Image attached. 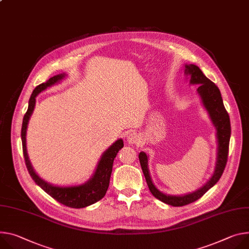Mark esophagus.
<instances>
[{
    "label": "esophagus",
    "instance_id": "obj_1",
    "mask_svg": "<svg viewBox=\"0 0 249 249\" xmlns=\"http://www.w3.org/2000/svg\"><path fill=\"white\" fill-rule=\"evenodd\" d=\"M127 143L130 145H134V144H140L141 139L139 137V135L136 133H129L126 137Z\"/></svg>",
    "mask_w": 249,
    "mask_h": 249
}]
</instances>
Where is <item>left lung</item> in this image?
<instances>
[{"label": "left lung", "mask_w": 249, "mask_h": 249, "mask_svg": "<svg viewBox=\"0 0 249 249\" xmlns=\"http://www.w3.org/2000/svg\"><path fill=\"white\" fill-rule=\"evenodd\" d=\"M185 74L188 77L191 85H198L196 92L200 97L202 106L207 110L210 119L213 127L215 128V136L217 143L216 161L213 176L201 188L190 194L182 196H173L164 194L156 188L152 180L148 167L149 157L145 152H140L139 160L150 192L156 198L160 199L161 201L167 203V205L173 207H183L196 201L218 182V179L220 178L224 171L225 165H227L231 132L229 113L224 108L218 87L203 74L202 71L199 70V67L195 64H185Z\"/></svg>", "instance_id": "1"}]
</instances>
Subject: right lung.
Segmentation results:
<instances>
[{
	"instance_id": "right-lung-1",
	"label": "right lung",
	"mask_w": 249,
	"mask_h": 249,
	"mask_svg": "<svg viewBox=\"0 0 249 249\" xmlns=\"http://www.w3.org/2000/svg\"><path fill=\"white\" fill-rule=\"evenodd\" d=\"M65 77H66L65 73L54 75L51 77L47 82L41 83L35 88L29 101L28 111L24 116V119H22L21 132H20L22 152H24V157H25L28 171L38 187H40L44 192L49 194L54 199H56L58 202L62 203V205L70 208H73V209H82L90 205H93V203L100 200L105 196L109 187L113 162H114L117 153L119 152L120 149L123 148L124 144L122 139H118L117 141L113 143L101 155L100 160L91 178H90L87 182L81 185H73V186L53 185L47 182V180H44L36 173L30 161L28 150H27V129H28L30 118L33 115V112L36 106V98L39 93L44 91L47 88L59 83Z\"/></svg>"
}]
</instances>
